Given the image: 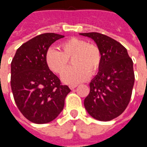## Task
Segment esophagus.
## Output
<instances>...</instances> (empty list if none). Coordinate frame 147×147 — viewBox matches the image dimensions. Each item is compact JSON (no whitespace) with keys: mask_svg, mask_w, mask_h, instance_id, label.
Returning <instances> with one entry per match:
<instances>
[{"mask_svg":"<svg viewBox=\"0 0 147 147\" xmlns=\"http://www.w3.org/2000/svg\"><path fill=\"white\" fill-rule=\"evenodd\" d=\"M77 86V85H70V86H69V87H70V89L74 90V89H75Z\"/></svg>","mask_w":147,"mask_h":147,"instance_id":"esophagus-1","label":"esophagus"}]
</instances>
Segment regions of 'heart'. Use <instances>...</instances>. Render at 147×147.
<instances>
[{"mask_svg": "<svg viewBox=\"0 0 147 147\" xmlns=\"http://www.w3.org/2000/svg\"><path fill=\"white\" fill-rule=\"evenodd\" d=\"M60 51L50 48L47 51L46 63L52 72L62 74L68 67L69 59L73 57L74 66L62 76L65 84H77L86 80L89 75L97 73L102 62L100 50L86 40L71 37L59 45Z\"/></svg>", "mask_w": 147, "mask_h": 147, "instance_id": "heart-1", "label": "heart"}]
</instances>
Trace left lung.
Wrapping results in <instances>:
<instances>
[{"label":"left lung","mask_w":147,"mask_h":147,"mask_svg":"<svg viewBox=\"0 0 147 147\" xmlns=\"http://www.w3.org/2000/svg\"><path fill=\"white\" fill-rule=\"evenodd\" d=\"M94 40L102 54L99 72L90 84L84 107L92 117L110 121L126 110L134 87V63L127 49L114 39L100 33H81Z\"/></svg>","instance_id":"left-lung-1"}]
</instances>
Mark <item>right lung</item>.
I'll return each mask as SVG.
<instances>
[{"label":"right lung","instance_id":"right-lung-1","mask_svg":"<svg viewBox=\"0 0 147 147\" xmlns=\"http://www.w3.org/2000/svg\"><path fill=\"white\" fill-rule=\"evenodd\" d=\"M63 37L54 33L36 36L17 50L11 62L14 101L24 117L34 123L54 120L63 110L66 96L70 92L49 69L45 60L50 46Z\"/></svg>","mask_w":147,"mask_h":147}]
</instances>
